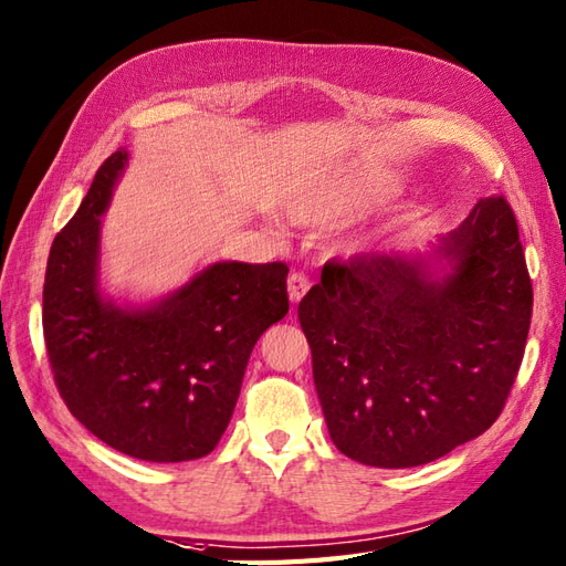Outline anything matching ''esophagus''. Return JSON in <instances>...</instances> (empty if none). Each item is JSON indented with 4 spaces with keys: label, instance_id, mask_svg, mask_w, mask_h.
Returning <instances> with one entry per match:
<instances>
[{
    "label": "esophagus",
    "instance_id": "1",
    "mask_svg": "<svg viewBox=\"0 0 566 566\" xmlns=\"http://www.w3.org/2000/svg\"><path fill=\"white\" fill-rule=\"evenodd\" d=\"M310 279L305 273H291L287 275V295H291V303L297 305L303 295L310 291Z\"/></svg>",
    "mask_w": 566,
    "mask_h": 566
}]
</instances>
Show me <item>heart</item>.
I'll use <instances>...</instances> for the list:
<instances>
[{"instance_id": "heart-1", "label": "heart", "mask_w": 566, "mask_h": 566, "mask_svg": "<svg viewBox=\"0 0 566 566\" xmlns=\"http://www.w3.org/2000/svg\"><path fill=\"white\" fill-rule=\"evenodd\" d=\"M397 191L382 174L368 169H334L310 174L287 193V210L297 222H326L373 206ZM348 244H358L350 240Z\"/></svg>"}]
</instances>
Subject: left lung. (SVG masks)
<instances>
[{"label": "left lung", "instance_id": "obj_1", "mask_svg": "<svg viewBox=\"0 0 566 566\" xmlns=\"http://www.w3.org/2000/svg\"><path fill=\"white\" fill-rule=\"evenodd\" d=\"M531 315L533 285L504 196L482 198L423 259L370 251L329 261L297 319L334 446L401 470L482 436L516 380Z\"/></svg>", "mask_w": 566, "mask_h": 566}]
</instances>
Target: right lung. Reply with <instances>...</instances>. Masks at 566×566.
Listing matches in <instances>:
<instances>
[{
	"instance_id": "obj_1",
	"label": "right lung",
	"mask_w": 566,
	"mask_h": 566,
	"mask_svg": "<svg viewBox=\"0 0 566 566\" xmlns=\"http://www.w3.org/2000/svg\"><path fill=\"white\" fill-rule=\"evenodd\" d=\"M128 165L98 167L80 210L50 247L43 336L72 417L98 441L147 462H184L218 446L251 348L287 315V266L220 261L145 307L98 287L102 216Z\"/></svg>"
}]
</instances>
